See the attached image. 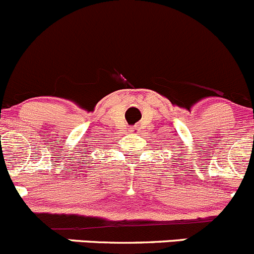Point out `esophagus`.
Instances as JSON below:
<instances>
[{"label": "esophagus", "instance_id": "34e87169", "mask_svg": "<svg viewBox=\"0 0 254 254\" xmlns=\"http://www.w3.org/2000/svg\"><path fill=\"white\" fill-rule=\"evenodd\" d=\"M138 130H139V129H138L137 126H134V127L130 128V132H138Z\"/></svg>", "mask_w": 254, "mask_h": 254}]
</instances>
